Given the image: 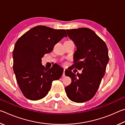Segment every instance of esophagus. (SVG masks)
<instances>
[{
  "label": "esophagus",
  "instance_id": "esophagus-1",
  "mask_svg": "<svg viewBox=\"0 0 125 125\" xmlns=\"http://www.w3.org/2000/svg\"><path fill=\"white\" fill-rule=\"evenodd\" d=\"M65 69H64V71H63V75H62V76L63 77H65Z\"/></svg>",
  "mask_w": 125,
  "mask_h": 125
}]
</instances>
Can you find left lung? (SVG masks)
Returning <instances> with one entry per match:
<instances>
[{"instance_id":"left-lung-1","label":"left lung","mask_w":125,"mask_h":125,"mask_svg":"<svg viewBox=\"0 0 125 125\" xmlns=\"http://www.w3.org/2000/svg\"><path fill=\"white\" fill-rule=\"evenodd\" d=\"M66 31L77 47L73 68L82 69V73L75 74L71 71H65V75L72 79L65 90L71 100L84 103L92 99L98 89L109 62L108 49L105 42L90 29Z\"/></svg>"}]
</instances>
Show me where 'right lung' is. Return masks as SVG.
Instances as JSON below:
<instances>
[{"instance_id":"obj_1","label":"right lung","mask_w":125,"mask_h":125,"mask_svg":"<svg viewBox=\"0 0 125 125\" xmlns=\"http://www.w3.org/2000/svg\"><path fill=\"white\" fill-rule=\"evenodd\" d=\"M67 36L65 30L39 25L27 31L16 41L13 50V69L20 90L27 99L38 100L44 98L52 82L62 75V68L54 64L51 68L46 69L42 64L41 58Z\"/></svg>"}]
</instances>
